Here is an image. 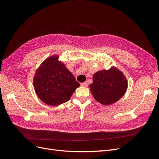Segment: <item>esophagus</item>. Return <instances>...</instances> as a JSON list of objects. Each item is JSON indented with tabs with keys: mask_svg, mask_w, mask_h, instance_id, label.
<instances>
[{
	"mask_svg": "<svg viewBox=\"0 0 159 159\" xmlns=\"http://www.w3.org/2000/svg\"><path fill=\"white\" fill-rule=\"evenodd\" d=\"M81 85L83 87H87L88 86V84L87 82H84V83H81Z\"/></svg>",
	"mask_w": 159,
	"mask_h": 159,
	"instance_id": "obj_1",
	"label": "esophagus"
}]
</instances>
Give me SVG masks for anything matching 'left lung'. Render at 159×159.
Returning <instances> with one entry per match:
<instances>
[{
  "label": "left lung",
  "instance_id": "obj_1",
  "mask_svg": "<svg viewBox=\"0 0 159 159\" xmlns=\"http://www.w3.org/2000/svg\"><path fill=\"white\" fill-rule=\"evenodd\" d=\"M93 83L89 85L95 99L102 104L117 102L125 94L127 82L124 75L116 68L101 70L93 75Z\"/></svg>",
  "mask_w": 159,
  "mask_h": 159
}]
</instances>
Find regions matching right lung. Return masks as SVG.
<instances>
[{"mask_svg": "<svg viewBox=\"0 0 159 159\" xmlns=\"http://www.w3.org/2000/svg\"><path fill=\"white\" fill-rule=\"evenodd\" d=\"M58 57L55 55L45 60L34 78L37 95L45 103L54 106L69 101L80 86L73 74Z\"/></svg>", "mask_w": 159, "mask_h": 159, "instance_id": "obj_1", "label": "right lung"}]
</instances>
